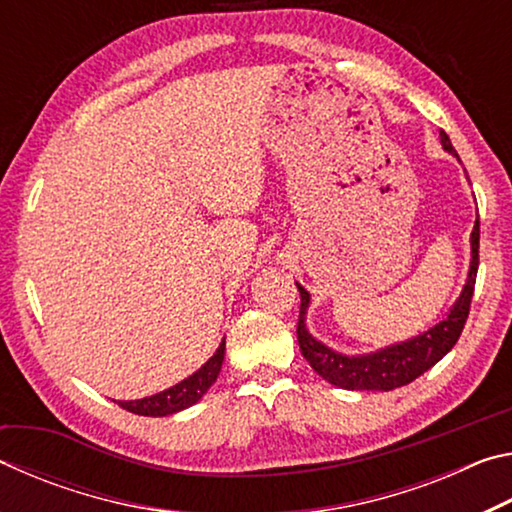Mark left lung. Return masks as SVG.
Returning <instances> with one entry per match:
<instances>
[{
  "instance_id": "left-lung-1",
  "label": "left lung",
  "mask_w": 512,
  "mask_h": 512,
  "mask_svg": "<svg viewBox=\"0 0 512 512\" xmlns=\"http://www.w3.org/2000/svg\"><path fill=\"white\" fill-rule=\"evenodd\" d=\"M440 144H443L445 151L458 158V153L454 151V146L449 142L445 131H440ZM470 244V273H467L465 287L461 291V296L454 302V307L449 309L447 318L427 329V332L413 336L409 341L388 345V348H381L370 354H354V357H350V354H341L327 348L325 343L316 341L305 325L309 293L296 282V287L300 291L298 343L302 357L309 361V366L325 381L345 388V391H393V388L411 384L413 379L424 375L431 366H436V363L454 348L458 336L463 332L467 314H470L476 271H479V214H476Z\"/></svg>"
}]
</instances>
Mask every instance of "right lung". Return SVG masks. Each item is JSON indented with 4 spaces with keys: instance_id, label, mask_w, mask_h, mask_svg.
Here are the masks:
<instances>
[{
    "instance_id": "obj_1",
    "label": "right lung",
    "mask_w": 512,
    "mask_h": 512,
    "mask_svg": "<svg viewBox=\"0 0 512 512\" xmlns=\"http://www.w3.org/2000/svg\"><path fill=\"white\" fill-rule=\"evenodd\" d=\"M225 357V339L221 341L219 348L207 359L194 375L180 381V384L167 388V391L155 393L151 397H142V400H128L117 402L121 409L131 411L135 415H151V418H162V415H171L187 409V406L196 404L201 397L210 391V386L216 381L223 366Z\"/></svg>"
}]
</instances>
